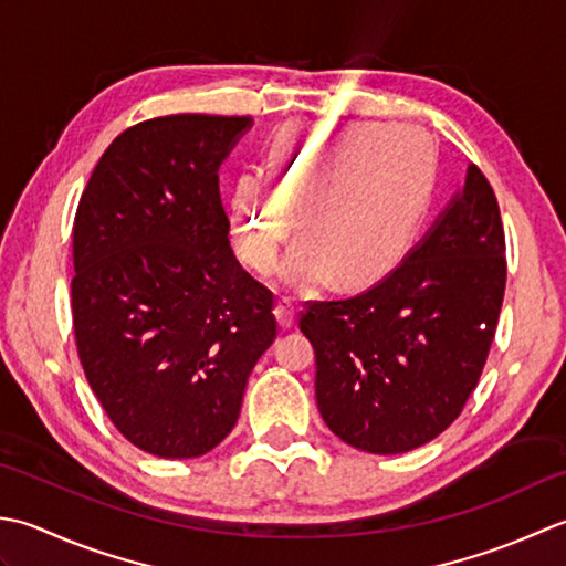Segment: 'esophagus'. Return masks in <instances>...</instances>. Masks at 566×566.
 <instances>
[{
  "mask_svg": "<svg viewBox=\"0 0 566 566\" xmlns=\"http://www.w3.org/2000/svg\"><path fill=\"white\" fill-rule=\"evenodd\" d=\"M295 313H297V307L287 297H283L281 303L275 305V317H279L283 329H291L295 325Z\"/></svg>",
  "mask_w": 566,
  "mask_h": 566,
  "instance_id": "obj_1",
  "label": "esophagus"
}]
</instances>
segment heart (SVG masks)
Wrapping results in <instances>:
<instances>
[{
  "label": "heart",
  "mask_w": 566,
  "mask_h": 566,
  "mask_svg": "<svg viewBox=\"0 0 566 566\" xmlns=\"http://www.w3.org/2000/svg\"><path fill=\"white\" fill-rule=\"evenodd\" d=\"M352 163L363 178L339 213L321 212L328 182ZM434 154L418 136L388 134L371 124L327 122L293 126L271 144L259 172L239 176L229 198V232L239 256L259 273L279 261L291 217L295 244L279 269L291 291H317L332 275L339 285L371 283L408 256L434 198Z\"/></svg>",
  "instance_id": "1"
}]
</instances>
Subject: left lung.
<instances>
[{"mask_svg": "<svg viewBox=\"0 0 566 566\" xmlns=\"http://www.w3.org/2000/svg\"><path fill=\"white\" fill-rule=\"evenodd\" d=\"M503 291L499 200L469 166L464 188L398 269L359 295L315 300L300 313L327 428L371 454H402L442 434L479 384Z\"/></svg>", "mask_w": 566, "mask_h": 566, "instance_id": "1", "label": "left lung"}]
</instances>
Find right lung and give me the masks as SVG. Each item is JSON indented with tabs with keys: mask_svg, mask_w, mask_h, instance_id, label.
I'll return each mask as SVG.
<instances>
[{
	"mask_svg": "<svg viewBox=\"0 0 566 566\" xmlns=\"http://www.w3.org/2000/svg\"><path fill=\"white\" fill-rule=\"evenodd\" d=\"M251 117L170 114L102 154L73 224L80 364L126 440L164 459L214 449L275 339L273 293L229 247L217 170Z\"/></svg>",
	"mask_w": 566,
	"mask_h": 566,
	"instance_id": "add662e5",
	"label": "right lung"
}]
</instances>
